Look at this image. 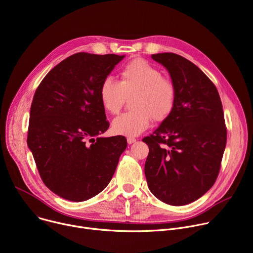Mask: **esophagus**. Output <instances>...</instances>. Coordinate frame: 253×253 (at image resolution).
<instances>
[{
	"instance_id": "1",
	"label": "esophagus",
	"mask_w": 253,
	"mask_h": 253,
	"mask_svg": "<svg viewBox=\"0 0 253 253\" xmlns=\"http://www.w3.org/2000/svg\"><path fill=\"white\" fill-rule=\"evenodd\" d=\"M127 143L130 145V144H133V143H135V142H137V140H135L134 138H132V137H128L127 139Z\"/></svg>"
}]
</instances>
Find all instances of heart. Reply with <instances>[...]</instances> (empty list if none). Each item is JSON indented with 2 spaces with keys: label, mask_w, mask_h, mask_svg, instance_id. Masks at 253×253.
<instances>
[{
  "label": "heart",
  "mask_w": 253,
  "mask_h": 253,
  "mask_svg": "<svg viewBox=\"0 0 253 253\" xmlns=\"http://www.w3.org/2000/svg\"><path fill=\"white\" fill-rule=\"evenodd\" d=\"M130 111L122 113L112 122L115 133L135 137L150 126L151 118L162 121L171 112L176 99V88L168 78L148 62L135 59L120 73L119 82L106 78L99 90L103 108L118 113L126 96L131 95Z\"/></svg>",
  "instance_id": "1"
}]
</instances>
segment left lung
<instances>
[{"mask_svg": "<svg viewBox=\"0 0 253 253\" xmlns=\"http://www.w3.org/2000/svg\"><path fill=\"white\" fill-rule=\"evenodd\" d=\"M176 88L173 109L150 137L145 175L151 192L171 206L197 201L215 183L227 129L216 86L196 65L172 53L152 54Z\"/></svg>", "mask_w": 253, "mask_h": 253, "instance_id": "obj_1", "label": "left lung"}]
</instances>
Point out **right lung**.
<instances>
[{
    "instance_id": "1",
    "label": "right lung",
    "mask_w": 253,
    "mask_h": 253,
    "mask_svg": "<svg viewBox=\"0 0 253 253\" xmlns=\"http://www.w3.org/2000/svg\"><path fill=\"white\" fill-rule=\"evenodd\" d=\"M126 55L75 53L56 65L35 91L27 145L43 183L56 196L84 202L110 182L126 148L107 130L99 90Z\"/></svg>"
}]
</instances>
